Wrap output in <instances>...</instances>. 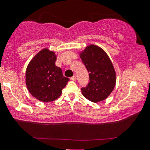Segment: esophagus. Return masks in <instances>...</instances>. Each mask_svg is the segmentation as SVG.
<instances>
[{
	"mask_svg": "<svg viewBox=\"0 0 150 150\" xmlns=\"http://www.w3.org/2000/svg\"><path fill=\"white\" fill-rule=\"evenodd\" d=\"M76 79H77V77H76V75H73V77H71V80H72V81H75Z\"/></svg>",
	"mask_w": 150,
	"mask_h": 150,
	"instance_id": "34e87169",
	"label": "esophagus"
}]
</instances>
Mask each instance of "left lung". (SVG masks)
<instances>
[{
	"label": "left lung",
	"instance_id": "obj_1",
	"mask_svg": "<svg viewBox=\"0 0 150 150\" xmlns=\"http://www.w3.org/2000/svg\"><path fill=\"white\" fill-rule=\"evenodd\" d=\"M79 56L89 76L88 85L81 88L83 96L93 102L104 100L113 91L117 81L112 62L103 49L93 44L87 46Z\"/></svg>",
	"mask_w": 150,
	"mask_h": 150
}]
</instances>
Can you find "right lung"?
Listing matches in <instances>:
<instances>
[{
	"mask_svg": "<svg viewBox=\"0 0 150 150\" xmlns=\"http://www.w3.org/2000/svg\"><path fill=\"white\" fill-rule=\"evenodd\" d=\"M57 55L48 48L40 50L31 60L25 71L29 92L37 100L50 102L59 98L69 79L55 65Z\"/></svg>",
	"mask_w": 150,
	"mask_h": 150,
	"instance_id": "add662e5",
	"label": "right lung"
}]
</instances>
